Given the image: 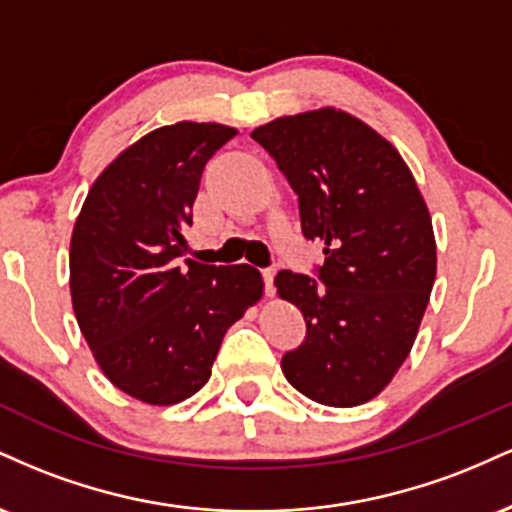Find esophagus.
Wrapping results in <instances>:
<instances>
[{
	"instance_id": "obj_1",
	"label": "esophagus",
	"mask_w": 512,
	"mask_h": 512,
	"mask_svg": "<svg viewBox=\"0 0 512 512\" xmlns=\"http://www.w3.org/2000/svg\"><path fill=\"white\" fill-rule=\"evenodd\" d=\"M262 274H264V286H267V296H274V276H276V272H274V267H267V269H262Z\"/></svg>"
}]
</instances>
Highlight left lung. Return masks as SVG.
<instances>
[{
	"label": "left lung",
	"mask_w": 512,
	"mask_h": 512,
	"mask_svg": "<svg viewBox=\"0 0 512 512\" xmlns=\"http://www.w3.org/2000/svg\"><path fill=\"white\" fill-rule=\"evenodd\" d=\"M252 139L274 156L301 207L303 236L325 243L317 286L276 274L308 337L281 358L286 380L325 407L378 397L407 361L436 281L426 199L383 134L339 108L284 115Z\"/></svg>",
	"instance_id": "left-lung-1"
}]
</instances>
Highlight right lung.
I'll list each match as a JSON object with an SVG mask.
<instances>
[{
    "mask_svg": "<svg viewBox=\"0 0 512 512\" xmlns=\"http://www.w3.org/2000/svg\"><path fill=\"white\" fill-rule=\"evenodd\" d=\"M236 127L175 122L108 163L69 243L79 330L105 378L125 395L170 407L207 385L223 334L262 301L250 264L185 260V233L207 161Z\"/></svg>",
    "mask_w": 512,
    "mask_h": 512,
    "instance_id": "1",
    "label": "right lung"
}]
</instances>
